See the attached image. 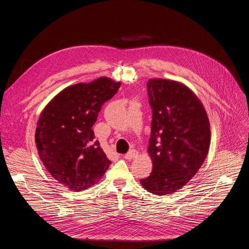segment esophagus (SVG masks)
<instances>
[{"mask_svg": "<svg viewBox=\"0 0 249 249\" xmlns=\"http://www.w3.org/2000/svg\"><path fill=\"white\" fill-rule=\"evenodd\" d=\"M137 156H138V152H137L136 150H131L130 152H128V153L124 156V159L130 160H133V159L137 158Z\"/></svg>", "mask_w": 249, "mask_h": 249, "instance_id": "obj_1", "label": "esophagus"}]
</instances>
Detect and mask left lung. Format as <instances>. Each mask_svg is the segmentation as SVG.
<instances>
[{
  "instance_id": "8db88e82",
  "label": "left lung",
  "mask_w": 249,
  "mask_h": 249,
  "mask_svg": "<svg viewBox=\"0 0 249 249\" xmlns=\"http://www.w3.org/2000/svg\"><path fill=\"white\" fill-rule=\"evenodd\" d=\"M147 89L153 110L148 148L153 170L140 182L161 196L179 190L197 173L209 152L211 130L203 104L183 84L151 79Z\"/></svg>"
}]
</instances>
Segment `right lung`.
I'll use <instances>...</instances> for the list:
<instances>
[{"mask_svg":"<svg viewBox=\"0 0 249 249\" xmlns=\"http://www.w3.org/2000/svg\"><path fill=\"white\" fill-rule=\"evenodd\" d=\"M120 86V82L101 77L68 87L40 114L35 131L39 158L54 178L70 190L91 187L111 163L94 141L91 128L103 103Z\"/></svg>","mask_w":249,"mask_h":249,"instance_id":"add662e5","label":"right lung"}]
</instances>
